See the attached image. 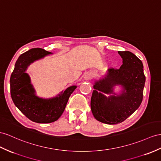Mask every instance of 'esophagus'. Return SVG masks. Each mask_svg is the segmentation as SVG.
I'll list each match as a JSON object with an SVG mask.
<instances>
[{"label":"esophagus","mask_w":161,"mask_h":161,"mask_svg":"<svg viewBox=\"0 0 161 161\" xmlns=\"http://www.w3.org/2000/svg\"><path fill=\"white\" fill-rule=\"evenodd\" d=\"M84 77L86 80H89L91 79V75H90V73H86L84 75Z\"/></svg>","instance_id":"34e87169"}]
</instances>
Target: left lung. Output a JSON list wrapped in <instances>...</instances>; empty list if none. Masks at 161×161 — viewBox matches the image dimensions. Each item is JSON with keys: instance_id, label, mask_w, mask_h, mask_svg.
<instances>
[{"instance_id": "obj_1", "label": "left lung", "mask_w": 161, "mask_h": 161, "mask_svg": "<svg viewBox=\"0 0 161 161\" xmlns=\"http://www.w3.org/2000/svg\"><path fill=\"white\" fill-rule=\"evenodd\" d=\"M118 53L122 65L118 69H109L105 77L96 81L90 101L94 117L108 125L122 122L139 108L146 82L142 60L129 51ZM117 85L123 87L122 93L107 97L104 94L114 93L113 87Z\"/></svg>"}]
</instances>
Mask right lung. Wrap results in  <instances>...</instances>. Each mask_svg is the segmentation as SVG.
<instances>
[{"label":"right lung","mask_w":161,"mask_h":161,"mask_svg":"<svg viewBox=\"0 0 161 161\" xmlns=\"http://www.w3.org/2000/svg\"><path fill=\"white\" fill-rule=\"evenodd\" d=\"M51 53L41 48H32L22 53L16 61L10 78L11 96L15 105L28 119L37 123L57 120L63 114L69 97L77 88L76 86H70L58 96L47 99L36 96L26 71L33 62Z\"/></svg>","instance_id":"obj_1"}]
</instances>
